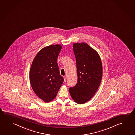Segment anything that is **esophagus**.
<instances>
[{
	"instance_id": "1",
	"label": "esophagus",
	"mask_w": 135,
	"mask_h": 135,
	"mask_svg": "<svg viewBox=\"0 0 135 135\" xmlns=\"http://www.w3.org/2000/svg\"><path fill=\"white\" fill-rule=\"evenodd\" d=\"M66 81V78L65 77H64V83H65Z\"/></svg>"
}]
</instances>
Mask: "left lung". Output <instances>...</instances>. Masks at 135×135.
Wrapping results in <instances>:
<instances>
[{
  "mask_svg": "<svg viewBox=\"0 0 135 135\" xmlns=\"http://www.w3.org/2000/svg\"><path fill=\"white\" fill-rule=\"evenodd\" d=\"M73 49L78 81L75 86L69 88V92L76 103L84 104L92 98L101 83L102 60L97 51L87 43H74Z\"/></svg>",
  "mask_w": 135,
  "mask_h": 135,
  "instance_id": "obj_1",
  "label": "left lung"
}]
</instances>
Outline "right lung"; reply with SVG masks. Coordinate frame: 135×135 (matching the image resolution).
Returning a JSON list of instances; mask_svg holds the SVG:
<instances>
[{"label":"right lung","instance_id":"obj_1","mask_svg":"<svg viewBox=\"0 0 135 135\" xmlns=\"http://www.w3.org/2000/svg\"><path fill=\"white\" fill-rule=\"evenodd\" d=\"M61 45L43 48L36 55L29 72L31 87L36 95L45 102L52 101L57 95L64 79L60 74L57 58Z\"/></svg>","mask_w":135,"mask_h":135}]
</instances>
